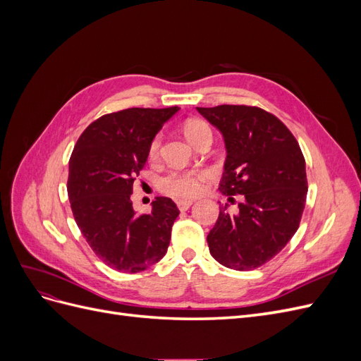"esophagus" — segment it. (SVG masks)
<instances>
[{
	"mask_svg": "<svg viewBox=\"0 0 361 361\" xmlns=\"http://www.w3.org/2000/svg\"><path fill=\"white\" fill-rule=\"evenodd\" d=\"M176 204L180 211H188L190 206L192 204V200H178Z\"/></svg>",
	"mask_w": 361,
	"mask_h": 361,
	"instance_id": "34e87169",
	"label": "esophagus"
}]
</instances>
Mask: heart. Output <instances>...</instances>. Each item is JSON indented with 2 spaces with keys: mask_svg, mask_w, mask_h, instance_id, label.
Returning <instances> with one entry per match:
<instances>
[{
  "mask_svg": "<svg viewBox=\"0 0 361 361\" xmlns=\"http://www.w3.org/2000/svg\"><path fill=\"white\" fill-rule=\"evenodd\" d=\"M183 134L192 145L211 133V128L202 118H188L183 123ZM161 135H155L149 145V158L155 159L159 154ZM211 178L209 170H173L159 179V190L176 199L194 197L202 192L203 183Z\"/></svg>",
  "mask_w": 361,
  "mask_h": 361,
  "instance_id": "1",
  "label": "heart"
}]
</instances>
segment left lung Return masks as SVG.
<instances>
[{"mask_svg":"<svg viewBox=\"0 0 361 361\" xmlns=\"http://www.w3.org/2000/svg\"><path fill=\"white\" fill-rule=\"evenodd\" d=\"M197 111L223 134L224 195H243L238 214L227 204L207 235L212 257L250 271L279 255L297 232L307 197L305 161L286 125L262 108L218 105Z\"/></svg>","mask_w":361,"mask_h":361,"instance_id":"obj_1","label":"left lung"}]
</instances>
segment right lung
<instances>
[{"mask_svg": "<svg viewBox=\"0 0 361 361\" xmlns=\"http://www.w3.org/2000/svg\"><path fill=\"white\" fill-rule=\"evenodd\" d=\"M178 111L179 106L128 108L105 114L73 147L68 178L73 218L94 255L116 271H145L167 253L176 203L157 197L150 214H137L130 194L152 138Z\"/></svg>", "mask_w": 361, "mask_h": 361, "instance_id": "obj_1", "label": "right lung"}]
</instances>
